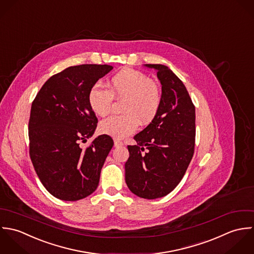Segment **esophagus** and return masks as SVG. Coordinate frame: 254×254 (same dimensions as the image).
I'll return each mask as SVG.
<instances>
[{"label": "esophagus", "mask_w": 254, "mask_h": 254, "mask_svg": "<svg viewBox=\"0 0 254 254\" xmlns=\"http://www.w3.org/2000/svg\"><path fill=\"white\" fill-rule=\"evenodd\" d=\"M114 145H115V147H122L124 145V143L119 139H115L114 140Z\"/></svg>", "instance_id": "obj_1"}]
</instances>
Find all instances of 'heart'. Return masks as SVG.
Masks as SVG:
<instances>
[{"mask_svg": "<svg viewBox=\"0 0 254 254\" xmlns=\"http://www.w3.org/2000/svg\"><path fill=\"white\" fill-rule=\"evenodd\" d=\"M109 88L93 86L88 93V102L95 114L107 116L113 106L114 98L124 99L123 115L112 116L103 120L99 130L116 139H123L132 134L141 125H148L156 118L162 103L159 85L145 73L133 68H124L116 73L109 82Z\"/></svg>", "mask_w": 254, "mask_h": 254, "instance_id": "b5f03b06", "label": "heart"}]
</instances>
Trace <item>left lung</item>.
Wrapping results in <instances>:
<instances>
[{
	"mask_svg": "<svg viewBox=\"0 0 254 254\" xmlns=\"http://www.w3.org/2000/svg\"><path fill=\"white\" fill-rule=\"evenodd\" d=\"M155 68L162 84V103L152 122L128 145L126 183L135 195L155 199L180 184L192 159L195 144V107L183 81L166 65ZM146 151V153L144 151Z\"/></svg>",
	"mask_w": 254,
	"mask_h": 254,
	"instance_id": "obj_1",
	"label": "left lung"
}]
</instances>
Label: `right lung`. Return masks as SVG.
<instances>
[{"label":"right lung","mask_w":254,"mask_h":254,"mask_svg":"<svg viewBox=\"0 0 254 254\" xmlns=\"http://www.w3.org/2000/svg\"><path fill=\"white\" fill-rule=\"evenodd\" d=\"M112 69L108 64L69 66L51 76L32 102L30 159L42 185L61 200L85 198L98 187L114 141L102 134L84 149L80 142L93 135L98 123L88 93Z\"/></svg>","instance_id":"1"}]
</instances>
